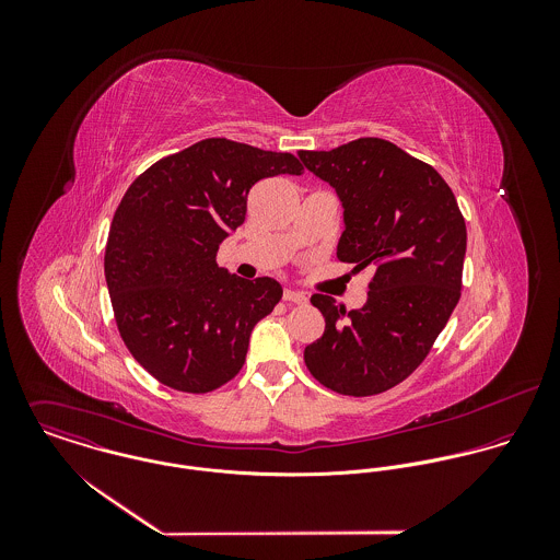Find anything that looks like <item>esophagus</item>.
<instances>
[{"instance_id":"esophagus-1","label":"esophagus","mask_w":560,"mask_h":560,"mask_svg":"<svg viewBox=\"0 0 560 560\" xmlns=\"http://www.w3.org/2000/svg\"><path fill=\"white\" fill-rule=\"evenodd\" d=\"M282 300H284V302H291V304H306V302H308V298H306L304 293L293 291V289H284Z\"/></svg>"}]
</instances>
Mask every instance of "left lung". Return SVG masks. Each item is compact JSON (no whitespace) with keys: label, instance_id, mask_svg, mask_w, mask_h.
<instances>
[{"label":"left lung","instance_id":"1","mask_svg":"<svg viewBox=\"0 0 560 560\" xmlns=\"http://www.w3.org/2000/svg\"><path fill=\"white\" fill-rule=\"evenodd\" d=\"M298 155L342 205L336 256L358 271L375 269L358 311L347 313L329 295L311 298L325 331L304 349V362L338 395L386 393L427 358L459 302L464 215L446 180L388 140Z\"/></svg>","mask_w":560,"mask_h":560}]
</instances>
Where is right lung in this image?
Instances as JSON below:
<instances>
[{"label":"right lung","mask_w":560,"mask_h":560,"mask_svg":"<svg viewBox=\"0 0 560 560\" xmlns=\"http://www.w3.org/2000/svg\"><path fill=\"white\" fill-rule=\"evenodd\" d=\"M302 172L291 153L209 138L151 165L122 196L105 282L127 349L163 386L200 395L240 373L282 287L229 273L218 249L243 224L254 183Z\"/></svg>","instance_id":"right-lung-1"}]
</instances>
